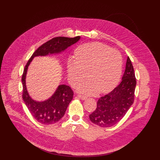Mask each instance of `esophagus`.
<instances>
[{"mask_svg":"<svg viewBox=\"0 0 160 160\" xmlns=\"http://www.w3.org/2000/svg\"><path fill=\"white\" fill-rule=\"evenodd\" d=\"M78 97L80 99H82V100H85V99H87V97H86L85 96L82 95V94H78Z\"/></svg>","mask_w":160,"mask_h":160,"instance_id":"1","label":"esophagus"}]
</instances>
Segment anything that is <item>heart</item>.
Masks as SVG:
<instances>
[{
	"mask_svg": "<svg viewBox=\"0 0 160 160\" xmlns=\"http://www.w3.org/2000/svg\"><path fill=\"white\" fill-rule=\"evenodd\" d=\"M74 59L67 65L68 79L73 86L86 79L90 80L78 87L81 92L93 94L98 91L107 93L119 83L123 68L121 54L106 45L99 42L80 45L75 52Z\"/></svg>",
	"mask_w": 160,
	"mask_h": 160,
	"instance_id": "1",
	"label": "heart"
}]
</instances>
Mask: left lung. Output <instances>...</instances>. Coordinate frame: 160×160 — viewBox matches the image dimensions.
<instances>
[{
    "label": "left lung",
    "instance_id": "1",
    "mask_svg": "<svg viewBox=\"0 0 160 160\" xmlns=\"http://www.w3.org/2000/svg\"><path fill=\"white\" fill-rule=\"evenodd\" d=\"M135 86L133 67L128 56L121 83L111 92L99 98L96 109L89 115L90 121L103 128L118 123L133 103Z\"/></svg>",
    "mask_w": 160,
    "mask_h": 160
}]
</instances>
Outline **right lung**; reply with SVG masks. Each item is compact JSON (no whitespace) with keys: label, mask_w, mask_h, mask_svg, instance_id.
<instances>
[{"label":"right lung","mask_w":160,"mask_h":160,"mask_svg":"<svg viewBox=\"0 0 160 160\" xmlns=\"http://www.w3.org/2000/svg\"><path fill=\"white\" fill-rule=\"evenodd\" d=\"M80 38V36L73 38L57 37L52 38L42 44L34 52L25 67L21 78L22 83V98L31 115L38 122L42 124L51 125L62 118L68 105L73 99V92L70 86L60 85L55 93L49 99L43 102L33 100L30 97L26 87L25 78L28 67L34 57L60 53L77 42Z\"/></svg>","instance_id":"right-lung-1"}]
</instances>
